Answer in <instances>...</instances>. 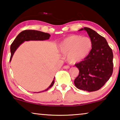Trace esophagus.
Segmentation results:
<instances>
[{
	"instance_id": "1",
	"label": "esophagus",
	"mask_w": 120,
	"mask_h": 120,
	"mask_svg": "<svg viewBox=\"0 0 120 120\" xmlns=\"http://www.w3.org/2000/svg\"><path fill=\"white\" fill-rule=\"evenodd\" d=\"M69 68H70V67L69 66H64L63 67L64 69H69Z\"/></svg>"
}]
</instances>
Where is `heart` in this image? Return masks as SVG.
Returning <instances> with one entry per match:
<instances>
[{"mask_svg":"<svg viewBox=\"0 0 120 120\" xmlns=\"http://www.w3.org/2000/svg\"><path fill=\"white\" fill-rule=\"evenodd\" d=\"M93 41L90 38L71 35L64 39L58 45L60 52L66 55L68 61L76 63L85 59L90 54Z\"/></svg>","mask_w":120,"mask_h":120,"instance_id":"heart-1","label":"heart"}]
</instances>
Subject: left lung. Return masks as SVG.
Listing matches in <instances>:
<instances>
[{
  "instance_id": "left-lung-1",
  "label": "left lung",
  "mask_w": 120,
  "mask_h": 120,
  "mask_svg": "<svg viewBox=\"0 0 120 120\" xmlns=\"http://www.w3.org/2000/svg\"><path fill=\"white\" fill-rule=\"evenodd\" d=\"M86 31L93 41L91 52L86 58L75 65L79 74L74 80L78 89L94 92L103 87L109 79L113 71V54L106 39L88 27L79 31Z\"/></svg>"
}]
</instances>
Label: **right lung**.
<instances>
[{"label":"right lung","instance_id":"1","mask_svg":"<svg viewBox=\"0 0 120 120\" xmlns=\"http://www.w3.org/2000/svg\"><path fill=\"white\" fill-rule=\"evenodd\" d=\"M50 37H51V35L49 33H45V32L39 31H36V30H25V31L20 32L15 38V39H14L13 42L11 45V58L10 61H11L12 57H13V55L16 50L24 42L28 41L46 40L49 39ZM54 80L55 77L53 79V80L52 82L51 85H49V86L45 90H42L41 92L47 91L48 89L51 88L54 83ZM40 92H39L38 93Z\"/></svg>","mask_w":120,"mask_h":120}]
</instances>
